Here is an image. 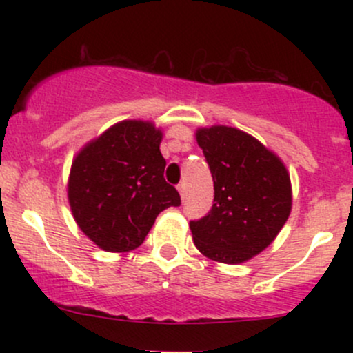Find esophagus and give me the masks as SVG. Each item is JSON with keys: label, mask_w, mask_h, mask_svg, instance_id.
I'll return each mask as SVG.
<instances>
[{"label": "esophagus", "mask_w": 353, "mask_h": 353, "mask_svg": "<svg viewBox=\"0 0 353 353\" xmlns=\"http://www.w3.org/2000/svg\"><path fill=\"white\" fill-rule=\"evenodd\" d=\"M177 190H179L181 197H182V199H184V197H185V184H182V182H181V184L177 185Z\"/></svg>", "instance_id": "1"}]
</instances>
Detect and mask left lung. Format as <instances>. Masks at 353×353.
Returning <instances> with one entry per match:
<instances>
[{
    "label": "left lung",
    "instance_id": "left-lung-1",
    "mask_svg": "<svg viewBox=\"0 0 353 353\" xmlns=\"http://www.w3.org/2000/svg\"><path fill=\"white\" fill-rule=\"evenodd\" d=\"M214 181L208 216L190 221L201 254L224 264H241L277 237L292 209L285 165L255 137L229 125L197 129Z\"/></svg>",
    "mask_w": 353,
    "mask_h": 353
}]
</instances>
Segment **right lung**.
<instances>
[{
  "instance_id": "right-lung-1",
  "label": "right lung",
  "mask_w": 353,
  "mask_h": 353,
  "mask_svg": "<svg viewBox=\"0 0 353 353\" xmlns=\"http://www.w3.org/2000/svg\"><path fill=\"white\" fill-rule=\"evenodd\" d=\"M163 132L148 121H121L74 157L68 199L79 229L108 252H129L144 242L164 209L181 205L164 179Z\"/></svg>"
}]
</instances>
